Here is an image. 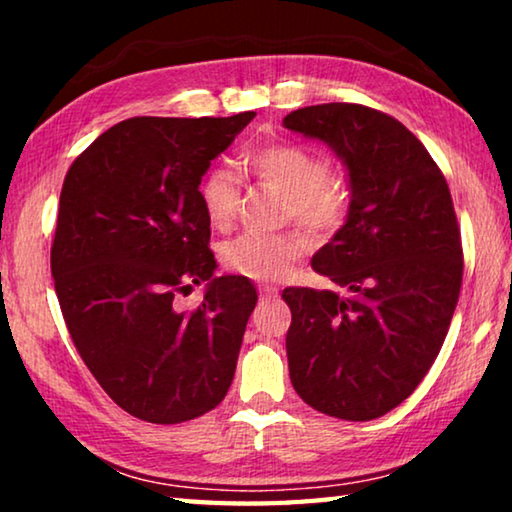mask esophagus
<instances>
[{
	"instance_id": "34e87169",
	"label": "esophagus",
	"mask_w": 512,
	"mask_h": 512,
	"mask_svg": "<svg viewBox=\"0 0 512 512\" xmlns=\"http://www.w3.org/2000/svg\"><path fill=\"white\" fill-rule=\"evenodd\" d=\"M275 298H277V287H273V284H259V300L271 302Z\"/></svg>"
}]
</instances>
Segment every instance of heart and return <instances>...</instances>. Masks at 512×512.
I'll return each mask as SVG.
<instances>
[{"mask_svg": "<svg viewBox=\"0 0 512 512\" xmlns=\"http://www.w3.org/2000/svg\"><path fill=\"white\" fill-rule=\"evenodd\" d=\"M259 183L275 189L287 203V214L314 235H332L345 223L350 210V189L339 176L329 173V162L305 146L293 142L268 144L248 158ZM207 221L225 228L237 210V176L228 167H214L198 185ZM309 248L302 232H244L223 246V262L228 268L253 277L275 280L293 266Z\"/></svg>", "mask_w": 512, "mask_h": 512, "instance_id": "heart-1", "label": "heart"}]
</instances>
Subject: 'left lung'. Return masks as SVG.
Returning a JSON list of instances; mask_svg holds the SVG:
<instances>
[{"label": "left lung", "mask_w": 512, "mask_h": 512, "mask_svg": "<svg viewBox=\"0 0 512 512\" xmlns=\"http://www.w3.org/2000/svg\"><path fill=\"white\" fill-rule=\"evenodd\" d=\"M284 128L348 169L350 210L311 257L336 291L287 287L289 375L311 409L366 422L402 404L436 361L463 282L452 194L409 128L359 103L293 110Z\"/></svg>", "instance_id": "left-lung-1"}]
</instances>
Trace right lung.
<instances>
[{
  "label": "right lung",
  "mask_w": 512,
  "mask_h": 512,
  "mask_svg": "<svg viewBox=\"0 0 512 512\" xmlns=\"http://www.w3.org/2000/svg\"><path fill=\"white\" fill-rule=\"evenodd\" d=\"M253 117L119 121L65 176L51 244L60 311L94 379L140 420H194L235 377L257 291L214 277L198 185ZM201 281L202 305L183 312L177 296Z\"/></svg>",
  "instance_id": "1"
}]
</instances>
